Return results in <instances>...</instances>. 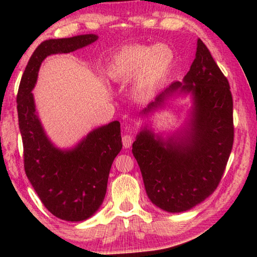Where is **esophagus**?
I'll use <instances>...</instances> for the list:
<instances>
[{
  "label": "esophagus",
  "instance_id": "34e87169",
  "mask_svg": "<svg viewBox=\"0 0 257 257\" xmlns=\"http://www.w3.org/2000/svg\"><path fill=\"white\" fill-rule=\"evenodd\" d=\"M133 142H134V138H133L132 135L127 134V135H124V136L122 137V144H123L124 149H129V147L132 146Z\"/></svg>",
  "mask_w": 257,
  "mask_h": 257
}]
</instances>
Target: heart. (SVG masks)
I'll return each instance as SVG.
<instances>
[{
	"label": "heart",
	"mask_w": 257,
	"mask_h": 257,
	"mask_svg": "<svg viewBox=\"0 0 257 257\" xmlns=\"http://www.w3.org/2000/svg\"><path fill=\"white\" fill-rule=\"evenodd\" d=\"M175 62L170 46L158 44L127 46L113 55L105 68V76L113 82H124L134 78L133 93L146 97L154 93L169 76Z\"/></svg>",
	"instance_id": "1"
}]
</instances>
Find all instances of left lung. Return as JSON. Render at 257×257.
Masks as SVG:
<instances>
[{"label":"left lung","instance_id":"obj_1","mask_svg":"<svg viewBox=\"0 0 257 257\" xmlns=\"http://www.w3.org/2000/svg\"><path fill=\"white\" fill-rule=\"evenodd\" d=\"M175 95H190L185 127L163 138L145 124L133 144L146 194L161 210L188 211L206 199L222 178L233 144L232 96L205 44L197 40L194 62L141 112L153 114Z\"/></svg>","mask_w":257,"mask_h":257}]
</instances>
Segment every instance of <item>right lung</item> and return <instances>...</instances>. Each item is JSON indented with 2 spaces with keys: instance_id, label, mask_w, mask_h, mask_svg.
Masks as SVG:
<instances>
[{
  "instance_id": "add662e5",
  "label": "right lung",
  "mask_w": 257,
  "mask_h": 257,
  "mask_svg": "<svg viewBox=\"0 0 257 257\" xmlns=\"http://www.w3.org/2000/svg\"><path fill=\"white\" fill-rule=\"evenodd\" d=\"M97 38L86 34L41 43L30 56L17 96L26 175L47 210L71 222L87 220L102 205L111 165L122 149L120 122L112 121L92 130L71 149H59L43 128L32 90L47 56L70 53Z\"/></svg>"
}]
</instances>
